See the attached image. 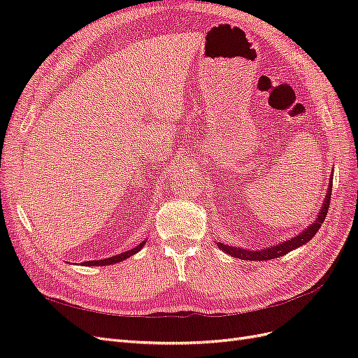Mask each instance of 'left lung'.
<instances>
[{
  "label": "left lung",
  "instance_id": "1",
  "mask_svg": "<svg viewBox=\"0 0 358 358\" xmlns=\"http://www.w3.org/2000/svg\"><path fill=\"white\" fill-rule=\"evenodd\" d=\"M329 188L326 192V199L322 201L321 209L317 215V218L313 220V222L310 225H308V229L303 230L301 233H299L297 236L291 237L289 241H284V242H279L273 246H267L264 249H258V251H249V249L241 248V246H231V245H227V243H221V242H216V246H218L222 252L229 254L234 258H239V259H251V262H266V259H273V258H279L282 257L288 252H291L292 249L300 248L305 243H308L313 236L318 233V230L321 229V224L326 220V215L329 212V204H330V196H331V187H333V171H331V178L329 180Z\"/></svg>",
  "mask_w": 358,
  "mask_h": 358
}]
</instances>
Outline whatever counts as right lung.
I'll return each instance as SVG.
<instances>
[{"mask_svg": "<svg viewBox=\"0 0 358 358\" xmlns=\"http://www.w3.org/2000/svg\"><path fill=\"white\" fill-rule=\"evenodd\" d=\"M145 243H146V241H143L140 245L134 246L133 249H129V251H125V252H121V254L109 257V258H104V259H94V262H86V263H82V264L83 266H109V264H115V263H121V262H124V259L137 254L140 249L145 246Z\"/></svg>", "mask_w": 358, "mask_h": 358, "instance_id": "1", "label": "right lung"}]
</instances>
